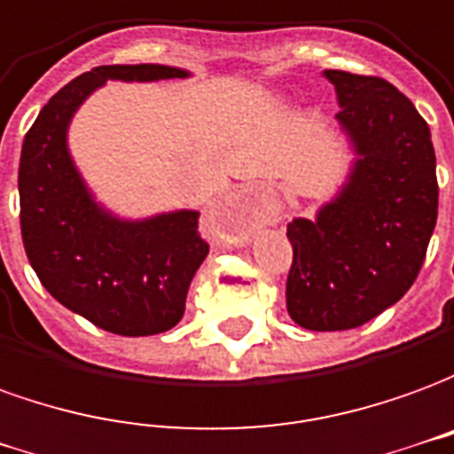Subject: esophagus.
<instances>
[{
    "label": "esophagus",
    "mask_w": 454,
    "mask_h": 454,
    "mask_svg": "<svg viewBox=\"0 0 454 454\" xmlns=\"http://www.w3.org/2000/svg\"><path fill=\"white\" fill-rule=\"evenodd\" d=\"M237 205L247 212L252 224H266L273 220V202L271 198L262 191H249L237 198Z\"/></svg>",
    "instance_id": "34e87169"
}]
</instances>
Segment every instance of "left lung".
I'll use <instances>...</instances> for the list:
<instances>
[{
  "instance_id": "obj_1",
  "label": "left lung",
  "mask_w": 454,
  "mask_h": 454,
  "mask_svg": "<svg viewBox=\"0 0 454 454\" xmlns=\"http://www.w3.org/2000/svg\"><path fill=\"white\" fill-rule=\"evenodd\" d=\"M325 78L359 160L317 220L288 224L286 308L305 330L335 333L374 320L413 286L438 222V176L430 129L403 92L376 75Z\"/></svg>"
}]
</instances>
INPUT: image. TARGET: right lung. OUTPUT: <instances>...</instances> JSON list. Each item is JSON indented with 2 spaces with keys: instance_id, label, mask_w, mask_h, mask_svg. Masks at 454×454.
Instances as JSON below:
<instances>
[{
  "instance_id": "right-lung-1",
  "label": "right lung",
  "mask_w": 454,
  "mask_h": 454,
  "mask_svg": "<svg viewBox=\"0 0 454 454\" xmlns=\"http://www.w3.org/2000/svg\"><path fill=\"white\" fill-rule=\"evenodd\" d=\"M168 66H99L58 90L24 137L19 163L21 239L38 281L67 310L107 333L144 337L181 323L210 244L200 215L170 212L121 222L99 210L67 156L73 112L107 80H168Z\"/></svg>"
}]
</instances>
